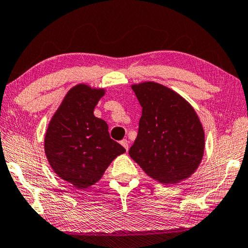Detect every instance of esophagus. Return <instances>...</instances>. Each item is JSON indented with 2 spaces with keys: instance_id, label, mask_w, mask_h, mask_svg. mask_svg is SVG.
Instances as JSON below:
<instances>
[{
  "instance_id": "esophagus-1",
  "label": "esophagus",
  "mask_w": 248,
  "mask_h": 248,
  "mask_svg": "<svg viewBox=\"0 0 248 248\" xmlns=\"http://www.w3.org/2000/svg\"><path fill=\"white\" fill-rule=\"evenodd\" d=\"M120 143H121V145H123V147L125 149V151H128V150H129V141H128L127 139L121 140V141H120Z\"/></svg>"
}]
</instances>
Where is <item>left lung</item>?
<instances>
[{"label":"left lung","mask_w":248,"mask_h":248,"mask_svg":"<svg viewBox=\"0 0 248 248\" xmlns=\"http://www.w3.org/2000/svg\"><path fill=\"white\" fill-rule=\"evenodd\" d=\"M142 107L131 159L160 183L188 178L201 163L204 131L192 106L173 90L148 81L132 86Z\"/></svg>","instance_id":"obj_1"}]
</instances>
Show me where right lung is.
Masks as SVG:
<instances>
[{
  "label": "right lung",
  "mask_w": 248,
  "mask_h": 248,
  "mask_svg": "<svg viewBox=\"0 0 248 248\" xmlns=\"http://www.w3.org/2000/svg\"><path fill=\"white\" fill-rule=\"evenodd\" d=\"M104 89L77 85L65 96L45 136L47 160L60 178L86 188L103 176L106 169L125 149L110 138L108 124L93 116Z\"/></svg>",
  "instance_id": "obj_1"
}]
</instances>
